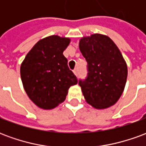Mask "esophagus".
Returning <instances> with one entry per match:
<instances>
[{
	"instance_id": "esophagus-1",
	"label": "esophagus",
	"mask_w": 146,
	"mask_h": 146,
	"mask_svg": "<svg viewBox=\"0 0 146 146\" xmlns=\"http://www.w3.org/2000/svg\"><path fill=\"white\" fill-rule=\"evenodd\" d=\"M73 73H74V74H75L76 76H77V75H78V69H77V68H76L75 70H73Z\"/></svg>"
}]
</instances>
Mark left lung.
Instances as JSON below:
<instances>
[{"mask_svg": "<svg viewBox=\"0 0 146 146\" xmlns=\"http://www.w3.org/2000/svg\"><path fill=\"white\" fill-rule=\"evenodd\" d=\"M79 48L88 62V75L78 83L85 100L98 110L113 106L122 95L127 76L119 48L109 36L98 33L80 39Z\"/></svg>", "mask_w": 146, "mask_h": 146, "instance_id": "8db88e82", "label": "left lung"}]
</instances>
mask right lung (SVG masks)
Wrapping results in <instances>:
<instances>
[{"mask_svg":"<svg viewBox=\"0 0 146 146\" xmlns=\"http://www.w3.org/2000/svg\"><path fill=\"white\" fill-rule=\"evenodd\" d=\"M70 40L50 36L39 40L21 65L20 74L29 98L40 108L51 110L66 99L77 78L68 66L63 51Z\"/></svg>","mask_w":146,"mask_h":146,"instance_id":"add662e5","label":"right lung"}]
</instances>
